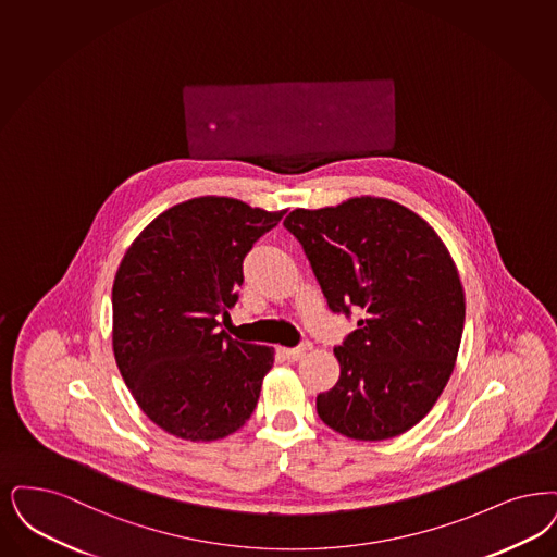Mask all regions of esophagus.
<instances>
[{"label": "esophagus", "mask_w": 557, "mask_h": 557, "mask_svg": "<svg viewBox=\"0 0 557 557\" xmlns=\"http://www.w3.org/2000/svg\"><path fill=\"white\" fill-rule=\"evenodd\" d=\"M311 342H302V344H300V346H296V348H282V355L288 358V360H300V358L309 355V350H311Z\"/></svg>", "instance_id": "1"}]
</instances>
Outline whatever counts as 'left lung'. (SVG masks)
I'll use <instances>...</instances> for the list:
<instances>
[{"label": "left lung", "instance_id": "left-lung-1", "mask_svg": "<svg viewBox=\"0 0 557 557\" xmlns=\"http://www.w3.org/2000/svg\"><path fill=\"white\" fill-rule=\"evenodd\" d=\"M284 225L327 307L362 317L334 348L339 379L317 396L321 421L360 442L412 429L442 396L465 330V289L442 238L400 202L375 197L294 209Z\"/></svg>", "mask_w": 557, "mask_h": 557}]
</instances>
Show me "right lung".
Wrapping results in <instances>:
<instances>
[{"mask_svg": "<svg viewBox=\"0 0 557 557\" xmlns=\"http://www.w3.org/2000/svg\"><path fill=\"white\" fill-rule=\"evenodd\" d=\"M286 211L200 197L174 205L126 250L113 280V355L136 404L163 431L215 442L250 419L273 348L232 339L243 261Z\"/></svg>", "mask_w": 557, "mask_h": 557, "instance_id": "add662e5", "label": "right lung"}]
</instances>
